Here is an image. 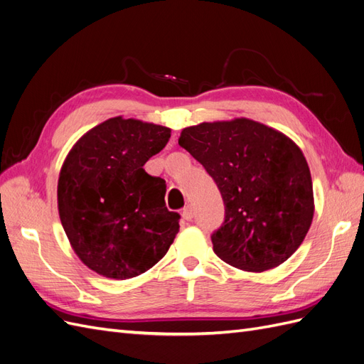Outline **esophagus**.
I'll use <instances>...</instances> for the list:
<instances>
[{"instance_id": "34e87169", "label": "esophagus", "mask_w": 364, "mask_h": 364, "mask_svg": "<svg viewBox=\"0 0 364 364\" xmlns=\"http://www.w3.org/2000/svg\"><path fill=\"white\" fill-rule=\"evenodd\" d=\"M182 218L186 220V222H190V220L193 218V206L191 205H186L182 209Z\"/></svg>"}]
</instances>
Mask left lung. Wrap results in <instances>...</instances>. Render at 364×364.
Returning <instances> with one entry per match:
<instances>
[{"instance_id": "left-lung-1", "label": "left lung", "mask_w": 364, "mask_h": 364, "mask_svg": "<svg viewBox=\"0 0 364 364\" xmlns=\"http://www.w3.org/2000/svg\"><path fill=\"white\" fill-rule=\"evenodd\" d=\"M179 146L199 161L225 202L211 235L215 255L245 272H266L302 245L314 215L311 173L296 142L249 118L185 127Z\"/></svg>"}]
</instances>
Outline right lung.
<instances>
[{"instance_id":"right-lung-1","label":"right lung","mask_w":364,"mask_h":364,"mask_svg":"<svg viewBox=\"0 0 364 364\" xmlns=\"http://www.w3.org/2000/svg\"><path fill=\"white\" fill-rule=\"evenodd\" d=\"M171 135L168 127L115 117L87 130L63 161L59 217L75 255L111 279L147 272L179 232L165 206V181L142 168Z\"/></svg>"}]
</instances>
